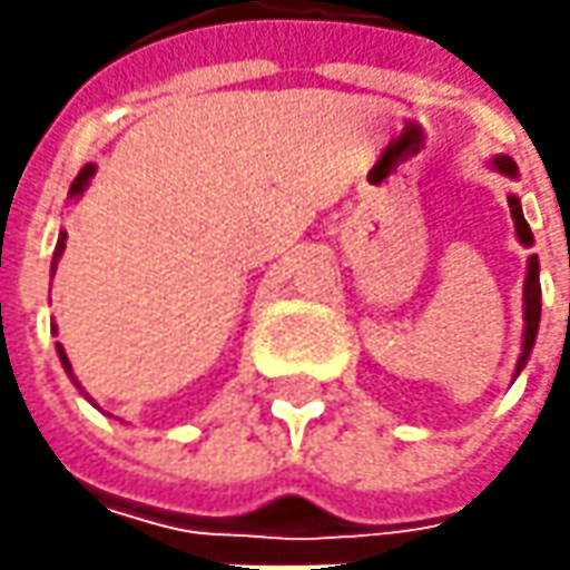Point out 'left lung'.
I'll return each instance as SVG.
<instances>
[{"mask_svg":"<svg viewBox=\"0 0 570 570\" xmlns=\"http://www.w3.org/2000/svg\"><path fill=\"white\" fill-rule=\"evenodd\" d=\"M494 167L501 170V174H508V177H517V165L511 158H494ZM508 206H511V215H514V228L517 237L523 240V244H533V234H530V225H527V218H523V212H520V203H517L514 196L508 199ZM542 292H539V259L533 256L530 259V269H527V288H523V304H527V333H523V352H520V364H517V371L527 364L530 358V348H533V342H537V330H539V311H542Z\"/></svg>","mask_w":570,"mask_h":570,"instance_id":"obj_1","label":"left lung"}]
</instances>
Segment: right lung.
I'll list each match as a JSON object with an SVG mask.
<instances>
[{"label":"right lung","mask_w":570,"mask_h":570,"mask_svg":"<svg viewBox=\"0 0 570 570\" xmlns=\"http://www.w3.org/2000/svg\"><path fill=\"white\" fill-rule=\"evenodd\" d=\"M95 174V165H85L81 170H78V177L72 180V187H69V196H78L81 189H85V184H88V177ZM66 250V234L59 237V244H56V250H53V269H56V263H59V253ZM56 352H59V362H62V367L69 371V377H72V364H69V358H66V352H62V345L56 342Z\"/></svg>","instance_id":"1"}]
</instances>
